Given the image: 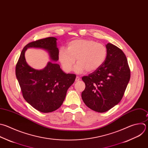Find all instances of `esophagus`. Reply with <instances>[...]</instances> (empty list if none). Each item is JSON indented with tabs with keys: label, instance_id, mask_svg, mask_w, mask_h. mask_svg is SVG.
<instances>
[{
	"label": "esophagus",
	"instance_id": "obj_1",
	"mask_svg": "<svg viewBox=\"0 0 148 148\" xmlns=\"http://www.w3.org/2000/svg\"><path fill=\"white\" fill-rule=\"evenodd\" d=\"M79 79H80L79 77L77 76V77H76V78H75V81H76V82H78V81H79Z\"/></svg>",
	"mask_w": 148,
	"mask_h": 148
}]
</instances>
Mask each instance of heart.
<instances>
[{
    "label": "heart",
    "mask_w": 148,
    "mask_h": 148,
    "mask_svg": "<svg viewBox=\"0 0 148 148\" xmlns=\"http://www.w3.org/2000/svg\"><path fill=\"white\" fill-rule=\"evenodd\" d=\"M107 55V49L103 44L89 39H75L68 43L67 50L60 49L59 59L67 73L72 70L75 59L78 64L74 71L77 73H82L85 70L90 73L101 67Z\"/></svg>",
    "instance_id": "obj_1"
}]
</instances>
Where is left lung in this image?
I'll use <instances>...</instances> for the list:
<instances>
[{
  "instance_id": "1",
  "label": "left lung",
  "mask_w": 148,
  "mask_h": 148,
  "mask_svg": "<svg viewBox=\"0 0 148 148\" xmlns=\"http://www.w3.org/2000/svg\"><path fill=\"white\" fill-rule=\"evenodd\" d=\"M106 49L107 58L101 67L82 77L85 84L82 99L89 108L99 113L108 111L120 102L131 75L124 52L112 43H108Z\"/></svg>"
}]
</instances>
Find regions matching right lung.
<instances>
[{"instance_id":"add662e5","label":"right lung","mask_w":148,"mask_h":148,"mask_svg":"<svg viewBox=\"0 0 148 148\" xmlns=\"http://www.w3.org/2000/svg\"><path fill=\"white\" fill-rule=\"evenodd\" d=\"M56 40L48 37L29 42L23 48L16 66V75L23 97L42 113L53 112L61 106L76 75L64 73L59 64L52 62H49L43 70H35L27 63L24 54L28 47L42 48L49 52L52 60L58 61Z\"/></svg>"}]
</instances>
